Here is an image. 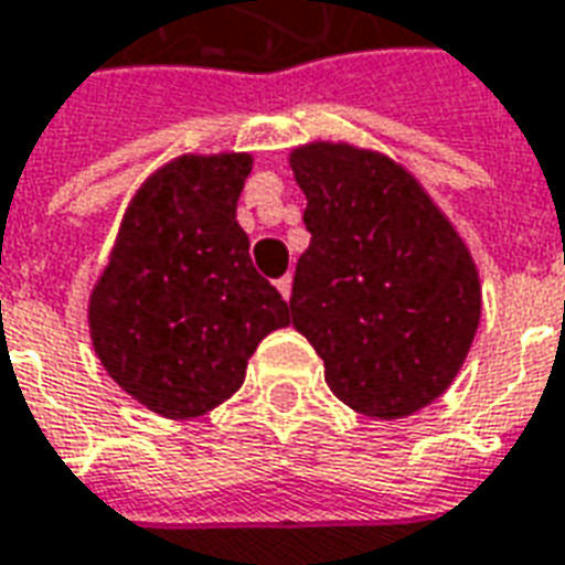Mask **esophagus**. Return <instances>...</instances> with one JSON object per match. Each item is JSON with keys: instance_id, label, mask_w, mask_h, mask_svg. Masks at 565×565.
<instances>
[{"instance_id": "34e87169", "label": "esophagus", "mask_w": 565, "mask_h": 565, "mask_svg": "<svg viewBox=\"0 0 565 565\" xmlns=\"http://www.w3.org/2000/svg\"><path fill=\"white\" fill-rule=\"evenodd\" d=\"M275 287H278V294H281L284 299H290V290H294V278H290V275H284V278H278V281H275Z\"/></svg>"}]
</instances>
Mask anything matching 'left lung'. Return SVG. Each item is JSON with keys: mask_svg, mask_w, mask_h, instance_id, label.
<instances>
[{"mask_svg": "<svg viewBox=\"0 0 565 565\" xmlns=\"http://www.w3.org/2000/svg\"><path fill=\"white\" fill-rule=\"evenodd\" d=\"M311 245L296 263L294 327L330 391L379 420L408 417L457 379L481 320L469 247L403 166L315 141L290 153Z\"/></svg>", "mask_w": 565, "mask_h": 565, "instance_id": "obj_1", "label": "left lung"}]
</instances>
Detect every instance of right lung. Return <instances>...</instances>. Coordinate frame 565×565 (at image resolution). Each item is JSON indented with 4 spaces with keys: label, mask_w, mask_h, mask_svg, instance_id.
Instances as JSON below:
<instances>
[{
    "label": "right lung",
    "mask_w": 565,
    "mask_h": 565,
    "mask_svg": "<svg viewBox=\"0 0 565 565\" xmlns=\"http://www.w3.org/2000/svg\"><path fill=\"white\" fill-rule=\"evenodd\" d=\"M250 166L247 153H190L150 174L93 287L96 356L162 417H199L230 399L257 344L290 323L235 221Z\"/></svg>",
    "instance_id": "obj_1"
}]
</instances>
